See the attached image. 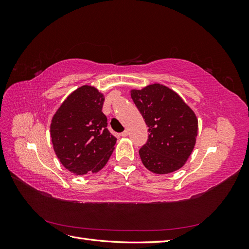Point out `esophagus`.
<instances>
[{
    "label": "esophagus",
    "mask_w": 249,
    "mask_h": 249,
    "mask_svg": "<svg viewBox=\"0 0 249 249\" xmlns=\"http://www.w3.org/2000/svg\"><path fill=\"white\" fill-rule=\"evenodd\" d=\"M127 135H129V131L127 130H124V132L120 133V136H123V137H125V136H127Z\"/></svg>",
    "instance_id": "1"
}]
</instances>
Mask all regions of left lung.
Listing matches in <instances>:
<instances>
[{"instance_id": "obj_1", "label": "left lung", "mask_w": 249, "mask_h": 249, "mask_svg": "<svg viewBox=\"0 0 249 249\" xmlns=\"http://www.w3.org/2000/svg\"><path fill=\"white\" fill-rule=\"evenodd\" d=\"M131 96L148 126L147 141L139 149L143 165L158 175L179 169L197 136L194 112L175 91L160 84L132 90Z\"/></svg>"}]
</instances>
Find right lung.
Listing matches in <instances>:
<instances>
[{"label": "right lung", "instance_id": "1", "mask_svg": "<svg viewBox=\"0 0 249 249\" xmlns=\"http://www.w3.org/2000/svg\"><path fill=\"white\" fill-rule=\"evenodd\" d=\"M104 102L99 90L82 86L69 95L52 119L55 153L63 166L76 175L101 170L113 153L116 137L107 127Z\"/></svg>", "mask_w": 249, "mask_h": 249}]
</instances>
